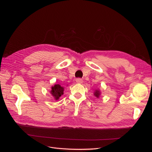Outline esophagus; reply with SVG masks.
<instances>
[{"mask_svg": "<svg viewBox=\"0 0 152 152\" xmlns=\"http://www.w3.org/2000/svg\"><path fill=\"white\" fill-rule=\"evenodd\" d=\"M76 82H77V83H82V82H83V80H82V79H80V78H77V79H76Z\"/></svg>", "mask_w": 152, "mask_h": 152, "instance_id": "34e87169", "label": "esophagus"}]
</instances>
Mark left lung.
<instances>
[{
    "instance_id": "obj_1",
    "label": "left lung",
    "mask_w": 152,
    "mask_h": 152,
    "mask_svg": "<svg viewBox=\"0 0 152 152\" xmlns=\"http://www.w3.org/2000/svg\"><path fill=\"white\" fill-rule=\"evenodd\" d=\"M100 94V91L99 90H96L94 93V95L96 97H99V96Z\"/></svg>"
}]
</instances>
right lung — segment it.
<instances>
[{"label":"right lung","mask_w":152,"mask_h":152,"mask_svg":"<svg viewBox=\"0 0 152 152\" xmlns=\"http://www.w3.org/2000/svg\"><path fill=\"white\" fill-rule=\"evenodd\" d=\"M52 90L50 91V94L54 97L55 100H58L59 97L64 94V87L61 86L59 84H55L54 86H52Z\"/></svg>","instance_id":"1"}]
</instances>
